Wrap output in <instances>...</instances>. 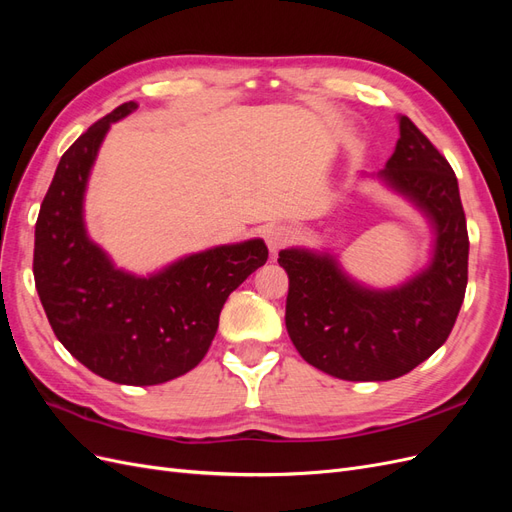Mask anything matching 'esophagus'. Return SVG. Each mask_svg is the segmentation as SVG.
Listing matches in <instances>:
<instances>
[{"label": "esophagus", "instance_id": "obj_1", "mask_svg": "<svg viewBox=\"0 0 512 512\" xmlns=\"http://www.w3.org/2000/svg\"><path fill=\"white\" fill-rule=\"evenodd\" d=\"M292 239H294V232L284 224H277V226H271L265 230V241H267L273 256L280 250H284L286 245H290Z\"/></svg>", "mask_w": 512, "mask_h": 512}]
</instances>
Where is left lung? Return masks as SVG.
Here are the masks:
<instances>
[{
  "instance_id": "8db88e82",
  "label": "left lung",
  "mask_w": 512,
  "mask_h": 512,
  "mask_svg": "<svg viewBox=\"0 0 512 512\" xmlns=\"http://www.w3.org/2000/svg\"><path fill=\"white\" fill-rule=\"evenodd\" d=\"M378 177L421 209L436 232L429 267L406 284L374 290L348 277L331 254L282 250L288 273L286 329L303 359L324 374L393 380L427 361L446 337L468 286V226L451 164L414 123Z\"/></svg>"
}]
</instances>
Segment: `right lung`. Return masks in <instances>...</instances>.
<instances>
[{
    "mask_svg": "<svg viewBox=\"0 0 512 512\" xmlns=\"http://www.w3.org/2000/svg\"><path fill=\"white\" fill-rule=\"evenodd\" d=\"M117 106L61 156L36 222L34 280L53 333L100 378L149 386L179 378L207 354L228 294L269 258L262 239L185 256L149 277L117 269L87 237L83 198Z\"/></svg>",
    "mask_w": 512,
    "mask_h": 512,
    "instance_id": "1",
    "label": "right lung"
}]
</instances>
